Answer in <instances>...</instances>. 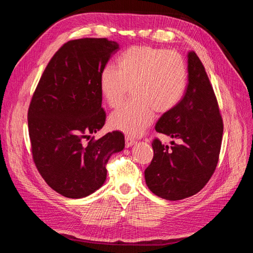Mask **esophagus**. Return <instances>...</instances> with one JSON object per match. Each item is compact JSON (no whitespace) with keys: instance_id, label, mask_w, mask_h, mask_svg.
<instances>
[{"instance_id":"esophagus-1","label":"esophagus","mask_w":253,"mask_h":253,"mask_svg":"<svg viewBox=\"0 0 253 253\" xmlns=\"http://www.w3.org/2000/svg\"><path fill=\"white\" fill-rule=\"evenodd\" d=\"M136 140L134 138H132V136H126V147L129 148L132 147L133 144H135Z\"/></svg>"}]
</instances>
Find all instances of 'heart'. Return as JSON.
Wrapping results in <instances>:
<instances>
[{"mask_svg":"<svg viewBox=\"0 0 253 253\" xmlns=\"http://www.w3.org/2000/svg\"><path fill=\"white\" fill-rule=\"evenodd\" d=\"M188 71L180 53L140 45L126 49L117 60V68L101 72L99 88L104 101L117 108L132 88L133 100L110 116V125L128 135H140L154 119V112L167 113L185 96Z\"/></svg>","mask_w":253,"mask_h":253,"instance_id":"1","label":"heart"}]
</instances>
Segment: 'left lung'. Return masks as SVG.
<instances>
[{
	"label": "left lung",
	"instance_id": "1",
	"mask_svg": "<svg viewBox=\"0 0 253 253\" xmlns=\"http://www.w3.org/2000/svg\"><path fill=\"white\" fill-rule=\"evenodd\" d=\"M188 85L180 103L165 113L156 132L177 139L171 147L158 138L152 142L154 156L144 171L147 186L155 195L179 201L206 186L217 166L224 125L215 94L202 61L188 53Z\"/></svg>",
	"mask_w": 253,
	"mask_h": 253
}]
</instances>
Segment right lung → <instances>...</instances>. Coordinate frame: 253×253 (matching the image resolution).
I'll list each match as a JSON object with an SVG mask.
<instances>
[{"instance_id": "right-lung-1", "label": "right lung", "mask_w": 253, "mask_h": 253, "mask_svg": "<svg viewBox=\"0 0 253 253\" xmlns=\"http://www.w3.org/2000/svg\"><path fill=\"white\" fill-rule=\"evenodd\" d=\"M119 44L84 38L61 46L38 83L28 109V132L38 171L68 198L85 197L106 179L110 157L124 150L119 131L94 140L106 115L99 88L101 72Z\"/></svg>"}]
</instances>
